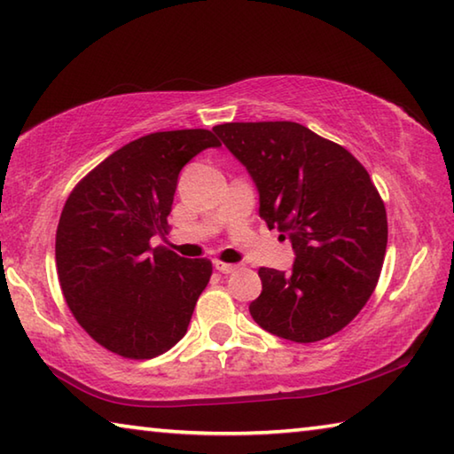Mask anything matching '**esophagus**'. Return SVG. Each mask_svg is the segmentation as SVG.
Wrapping results in <instances>:
<instances>
[{
    "mask_svg": "<svg viewBox=\"0 0 454 454\" xmlns=\"http://www.w3.org/2000/svg\"><path fill=\"white\" fill-rule=\"evenodd\" d=\"M214 268H216L218 272H222V274H230V272H234L236 270V264H228V262H222V260H214Z\"/></svg>",
    "mask_w": 454,
    "mask_h": 454,
    "instance_id": "obj_1",
    "label": "esophagus"
}]
</instances>
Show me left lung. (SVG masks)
<instances>
[{
	"instance_id": "obj_1",
	"label": "left lung",
	"mask_w": 454,
	"mask_h": 454,
	"mask_svg": "<svg viewBox=\"0 0 454 454\" xmlns=\"http://www.w3.org/2000/svg\"><path fill=\"white\" fill-rule=\"evenodd\" d=\"M214 132L256 182L260 218L296 252L292 272L260 268L252 318L292 342L340 333L371 298L387 252V210L366 168L296 121H230Z\"/></svg>"
}]
</instances>
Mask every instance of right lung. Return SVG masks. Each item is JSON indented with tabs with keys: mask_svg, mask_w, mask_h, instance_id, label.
Here are the masks:
<instances>
[{
	"mask_svg": "<svg viewBox=\"0 0 454 454\" xmlns=\"http://www.w3.org/2000/svg\"><path fill=\"white\" fill-rule=\"evenodd\" d=\"M220 142L210 129L137 137L75 184L56 232V266L74 318L114 355L145 360L186 334L212 276L206 258L188 260L152 236L168 234L178 174Z\"/></svg>",
	"mask_w": 454,
	"mask_h": 454,
	"instance_id": "add662e5",
	"label": "right lung"
}]
</instances>
